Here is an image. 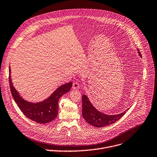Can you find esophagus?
Returning <instances> with one entry per match:
<instances>
[{
  "mask_svg": "<svg viewBox=\"0 0 157 157\" xmlns=\"http://www.w3.org/2000/svg\"><path fill=\"white\" fill-rule=\"evenodd\" d=\"M72 88H73V89H74V90L78 88H79V84H78V83H77V82H74V83H73V84H72Z\"/></svg>",
  "mask_w": 157,
  "mask_h": 157,
  "instance_id": "esophagus-1",
  "label": "esophagus"
}]
</instances>
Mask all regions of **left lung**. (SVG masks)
<instances>
[{
  "mask_svg": "<svg viewBox=\"0 0 157 157\" xmlns=\"http://www.w3.org/2000/svg\"><path fill=\"white\" fill-rule=\"evenodd\" d=\"M137 52L139 55L142 57L139 49H137ZM82 100L83 118L88 123L96 128H102L114 123L122 117L129 109H128L119 114L107 115L98 110L91 103L86 95L83 94Z\"/></svg>",
  "mask_w": 157,
  "mask_h": 157,
  "instance_id": "1",
  "label": "left lung"
}]
</instances>
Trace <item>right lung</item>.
Instances as JSON below:
<instances>
[{"label":"right lung","instance_id":"obj_1","mask_svg":"<svg viewBox=\"0 0 157 157\" xmlns=\"http://www.w3.org/2000/svg\"><path fill=\"white\" fill-rule=\"evenodd\" d=\"M9 83L12 96L23 114L31 120L40 124L51 122L58 113V101L64 94L70 91L72 82L58 87L48 98L39 102H31L24 99L14 87L11 78L9 67Z\"/></svg>","mask_w":157,"mask_h":157}]
</instances>
